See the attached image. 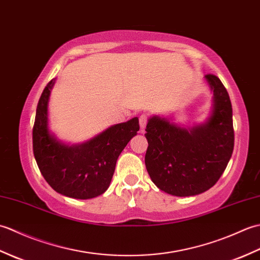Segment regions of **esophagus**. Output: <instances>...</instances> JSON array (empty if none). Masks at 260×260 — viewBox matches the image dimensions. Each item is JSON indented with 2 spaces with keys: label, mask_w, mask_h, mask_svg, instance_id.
<instances>
[{
  "label": "esophagus",
  "mask_w": 260,
  "mask_h": 260,
  "mask_svg": "<svg viewBox=\"0 0 260 260\" xmlns=\"http://www.w3.org/2000/svg\"><path fill=\"white\" fill-rule=\"evenodd\" d=\"M139 120H140V126H141V128L142 129H144L145 128V126H146V124H147V121H148V116L147 115H145V114H142L140 117H139Z\"/></svg>",
  "instance_id": "esophagus-1"
}]
</instances>
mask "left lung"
<instances>
[{"label":"left lung","instance_id":"8db88e82","mask_svg":"<svg viewBox=\"0 0 260 260\" xmlns=\"http://www.w3.org/2000/svg\"><path fill=\"white\" fill-rule=\"evenodd\" d=\"M206 79L213 90V110L206 124L183 128L153 116L146 125L145 165L159 190L176 197L200 194L217 183L235 145L233 106L217 76Z\"/></svg>","mask_w":260,"mask_h":260}]
</instances>
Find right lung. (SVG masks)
Listing matches in <instances>:
<instances>
[{
    "mask_svg": "<svg viewBox=\"0 0 260 260\" xmlns=\"http://www.w3.org/2000/svg\"><path fill=\"white\" fill-rule=\"evenodd\" d=\"M54 79L39 99L32 131L33 154L43 178L54 191L69 198L91 199L108 189L121 151L140 129L139 118L109 127L81 145L68 146L48 129V101Z\"/></svg>",
    "mask_w": 260,
    "mask_h": 260,
    "instance_id": "obj_1",
    "label": "right lung"
}]
</instances>
